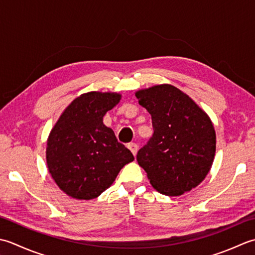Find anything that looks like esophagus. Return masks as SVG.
<instances>
[{
    "label": "esophagus",
    "instance_id": "esophagus-1",
    "mask_svg": "<svg viewBox=\"0 0 255 255\" xmlns=\"http://www.w3.org/2000/svg\"><path fill=\"white\" fill-rule=\"evenodd\" d=\"M128 147L129 148V150H131L132 152V154L134 155H136V153H137V148H138V146H137V144H135V143H131V144H128Z\"/></svg>",
    "mask_w": 255,
    "mask_h": 255
}]
</instances>
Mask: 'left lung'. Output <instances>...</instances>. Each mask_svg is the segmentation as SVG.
<instances>
[{
    "label": "left lung",
    "mask_w": 255,
    "mask_h": 255,
    "mask_svg": "<svg viewBox=\"0 0 255 255\" xmlns=\"http://www.w3.org/2000/svg\"><path fill=\"white\" fill-rule=\"evenodd\" d=\"M135 96L152 117L153 135L136 159L158 193L180 196L209 173L216 132L209 117L177 88L155 86Z\"/></svg>",
    "instance_id": "obj_1"
}]
</instances>
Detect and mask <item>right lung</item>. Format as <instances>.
<instances>
[{
    "mask_svg": "<svg viewBox=\"0 0 255 255\" xmlns=\"http://www.w3.org/2000/svg\"><path fill=\"white\" fill-rule=\"evenodd\" d=\"M119 93L88 92L67 107L51 129L46 159L59 188L76 199L97 198L134 159L119 143L105 114L120 101Z\"/></svg>",
    "mask_w": 255,
    "mask_h": 255,
    "instance_id": "add662e5",
    "label": "right lung"
}]
</instances>
